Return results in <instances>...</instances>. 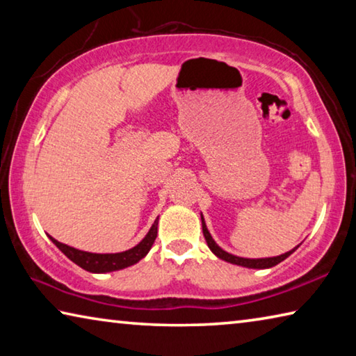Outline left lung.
Segmentation results:
<instances>
[{"label":"left lung","instance_id":"left-lung-1","mask_svg":"<svg viewBox=\"0 0 356 356\" xmlns=\"http://www.w3.org/2000/svg\"><path fill=\"white\" fill-rule=\"evenodd\" d=\"M201 221H202V232H204V237H206V242L209 245V248L212 250V252L215 256H218L220 259L226 262H231V264H236V265H242V267L246 268H270V267H275V265H278L280 262L284 261L286 257H289L295 251V248L292 251H287L284 254L281 256H276V257H265V259H245V257H238V256H234V254H229L225 250H221L218 245L215 243V240L210 236V232L207 231V226H206V221H204L202 215H201Z\"/></svg>","mask_w":356,"mask_h":356}]
</instances>
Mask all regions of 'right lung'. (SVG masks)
Returning a JSON list of instances; mask_svg holds the SVG:
<instances>
[{
	"mask_svg": "<svg viewBox=\"0 0 356 356\" xmlns=\"http://www.w3.org/2000/svg\"><path fill=\"white\" fill-rule=\"evenodd\" d=\"M156 227H159V218L154 221L152 227L149 229L147 236L144 237L140 243L134 246L131 250L122 251V252H114V254H97V252L75 250L69 245L58 242V240H55L53 237L50 238L51 242L55 243L72 262H75L78 265V267L88 270V272L91 273H106V272H116V270H122L125 267H130V265L140 262L141 259L147 254L149 250L152 248V245L156 238Z\"/></svg>",
	"mask_w": 356,
	"mask_h": 356,
	"instance_id": "1",
	"label": "right lung"
}]
</instances>
